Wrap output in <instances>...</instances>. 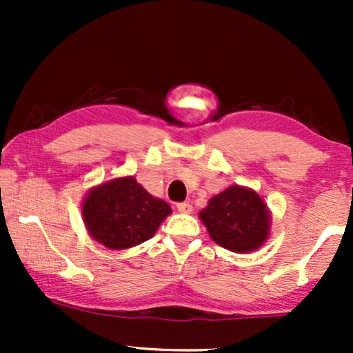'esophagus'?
<instances>
[{
    "label": "esophagus",
    "instance_id": "34e87169",
    "mask_svg": "<svg viewBox=\"0 0 353 353\" xmlns=\"http://www.w3.org/2000/svg\"><path fill=\"white\" fill-rule=\"evenodd\" d=\"M176 208L182 214H190V212H192V205H190L189 202H177Z\"/></svg>",
    "mask_w": 353,
    "mask_h": 353
}]
</instances>
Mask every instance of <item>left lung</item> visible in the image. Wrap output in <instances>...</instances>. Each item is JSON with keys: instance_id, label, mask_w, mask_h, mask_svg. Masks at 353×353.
<instances>
[{"instance_id": "obj_1", "label": "left lung", "mask_w": 353, "mask_h": 353, "mask_svg": "<svg viewBox=\"0 0 353 353\" xmlns=\"http://www.w3.org/2000/svg\"><path fill=\"white\" fill-rule=\"evenodd\" d=\"M199 217L216 244L232 252L259 249L269 236L270 216L254 190L230 185L209 201Z\"/></svg>"}]
</instances>
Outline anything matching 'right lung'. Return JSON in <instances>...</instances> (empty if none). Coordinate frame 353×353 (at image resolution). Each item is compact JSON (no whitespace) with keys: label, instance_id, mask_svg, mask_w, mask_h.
I'll list each match as a JSON object with an SVG mask.
<instances>
[{"label":"right lung","instance_id":"right-lung-1","mask_svg":"<svg viewBox=\"0 0 353 353\" xmlns=\"http://www.w3.org/2000/svg\"><path fill=\"white\" fill-rule=\"evenodd\" d=\"M171 214L168 202L156 199L134 177L101 184L83 202L84 224L108 249H129L149 241Z\"/></svg>","mask_w":353,"mask_h":353}]
</instances>
